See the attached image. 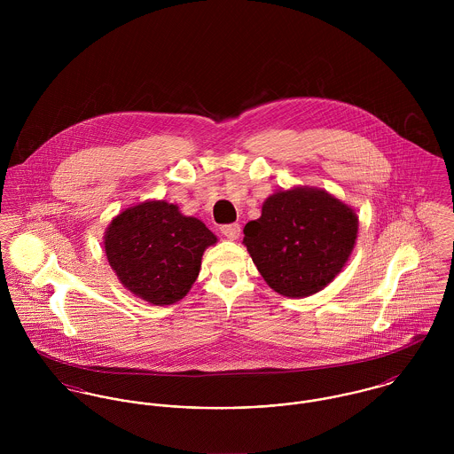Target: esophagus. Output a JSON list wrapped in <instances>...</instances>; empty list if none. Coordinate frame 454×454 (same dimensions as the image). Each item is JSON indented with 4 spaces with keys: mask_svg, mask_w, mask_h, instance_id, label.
Segmentation results:
<instances>
[{
    "mask_svg": "<svg viewBox=\"0 0 454 454\" xmlns=\"http://www.w3.org/2000/svg\"><path fill=\"white\" fill-rule=\"evenodd\" d=\"M222 234L227 238V239H231V241H234V239H238L239 238V234H241V227L238 225V223H227V225H222Z\"/></svg>",
    "mask_w": 454,
    "mask_h": 454,
    "instance_id": "obj_1",
    "label": "esophagus"
}]
</instances>
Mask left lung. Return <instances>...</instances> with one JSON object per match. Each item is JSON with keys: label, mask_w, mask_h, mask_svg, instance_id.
<instances>
[{"label": "left lung", "mask_w": 454, "mask_h": 454, "mask_svg": "<svg viewBox=\"0 0 454 454\" xmlns=\"http://www.w3.org/2000/svg\"><path fill=\"white\" fill-rule=\"evenodd\" d=\"M245 247L265 283L285 297L313 295L340 272L356 234V213L322 189L269 195L245 225Z\"/></svg>", "instance_id": "obj_1"}]
</instances>
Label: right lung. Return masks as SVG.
<instances>
[{
	"label": "right lung",
	"instance_id": "add662e5",
	"mask_svg": "<svg viewBox=\"0 0 454 454\" xmlns=\"http://www.w3.org/2000/svg\"><path fill=\"white\" fill-rule=\"evenodd\" d=\"M216 236L176 204L145 200L117 215L105 232V252L121 283L153 306H169L192 288L200 259Z\"/></svg>",
	"mask_w": 454,
	"mask_h": 454
}]
</instances>
